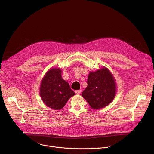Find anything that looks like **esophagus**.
I'll list each match as a JSON object with an SVG mask.
<instances>
[{"label":"esophagus","instance_id":"esophagus-1","mask_svg":"<svg viewBox=\"0 0 154 154\" xmlns=\"http://www.w3.org/2000/svg\"><path fill=\"white\" fill-rule=\"evenodd\" d=\"M75 93L76 94H80V93H81V90H76L75 91Z\"/></svg>","mask_w":154,"mask_h":154}]
</instances>
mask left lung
I'll use <instances>...</instances> for the list:
<instances>
[{
  "label": "left lung",
  "instance_id": "left-lung-1",
  "mask_svg": "<svg viewBox=\"0 0 154 154\" xmlns=\"http://www.w3.org/2000/svg\"><path fill=\"white\" fill-rule=\"evenodd\" d=\"M87 83L88 86L82 96L92 108H102L112 102L116 94V83L107 68L90 72Z\"/></svg>",
  "mask_w": 154,
  "mask_h": 154
}]
</instances>
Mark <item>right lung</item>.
Masks as SVG:
<instances>
[{
	"mask_svg": "<svg viewBox=\"0 0 154 154\" xmlns=\"http://www.w3.org/2000/svg\"><path fill=\"white\" fill-rule=\"evenodd\" d=\"M74 94L69 83L63 80L61 70L59 68L51 69L41 81V97L44 103L54 109L63 108Z\"/></svg>",
	"mask_w": 154,
	"mask_h": 154,
	"instance_id": "1",
	"label": "right lung"
}]
</instances>
